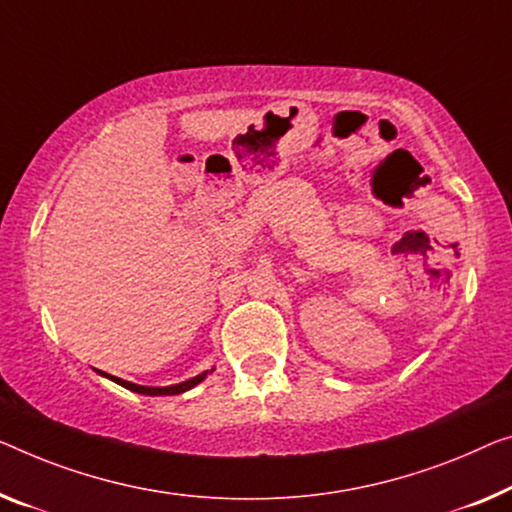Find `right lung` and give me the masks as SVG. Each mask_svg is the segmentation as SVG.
<instances>
[{
  "label": "right lung",
  "instance_id": "right-lung-1",
  "mask_svg": "<svg viewBox=\"0 0 512 512\" xmlns=\"http://www.w3.org/2000/svg\"><path fill=\"white\" fill-rule=\"evenodd\" d=\"M207 375H209V370L202 372V375L193 377V379H188V381H181V384H174V386H140V384H131V381H124L119 377H110V375H105V372H103V377L117 381V384L128 388V391H135V393H142V395H179V393H186L193 386L200 384V381L207 379Z\"/></svg>",
  "mask_w": 512,
  "mask_h": 512
}]
</instances>
